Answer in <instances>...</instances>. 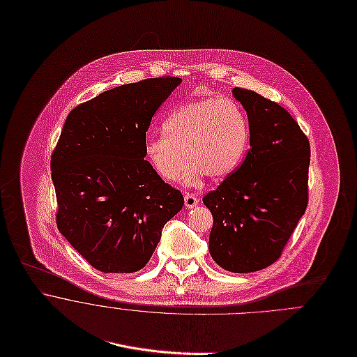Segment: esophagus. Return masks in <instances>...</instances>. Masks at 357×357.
<instances>
[{
	"mask_svg": "<svg viewBox=\"0 0 357 357\" xmlns=\"http://www.w3.org/2000/svg\"><path fill=\"white\" fill-rule=\"evenodd\" d=\"M197 204H199V199L195 195H189V193L185 195V206L188 208H195Z\"/></svg>",
	"mask_w": 357,
	"mask_h": 357,
	"instance_id": "34e87169",
	"label": "esophagus"
}]
</instances>
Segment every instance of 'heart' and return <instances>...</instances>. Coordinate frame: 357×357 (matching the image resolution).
I'll return each mask as SVG.
<instances>
[{
  "instance_id": "heart-1",
  "label": "heart",
  "mask_w": 357,
  "mask_h": 357,
  "mask_svg": "<svg viewBox=\"0 0 357 357\" xmlns=\"http://www.w3.org/2000/svg\"><path fill=\"white\" fill-rule=\"evenodd\" d=\"M250 142L248 120L231 99L208 98L188 102L164 121V132L147 134L144 154L165 181L176 176L185 162L181 182L200 185L229 178L243 161Z\"/></svg>"
}]
</instances>
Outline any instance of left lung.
Listing matches in <instances>:
<instances>
[{"label":"left lung","instance_id":"1","mask_svg":"<svg viewBox=\"0 0 357 357\" xmlns=\"http://www.w3.org/2000/svg\"><path fill=\"white\" fill-rule=\"evenodd\" d=\"M233 95L247 112L250 149L203 203L214 216L213 259L225 271L251 273L280 258L305 214L310 146L276 102L243 88H233Z\"/></svg>","mask_w":357,"mask_h":357}]
</instances>
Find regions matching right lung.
Wrapping results in <instances>:
<instances>
[{
    "mask_svg": "<svg viewBox=\"0 0 357 357\" xmlns=\"http://www.w3.org/2000/svg\"><path fill=\"white\" fill-rule=\"evenodd\" d=\"M181 82L158 77L116 86L65 121L51 157L56 225L100 272L141 271L164 225L183 207L182 193L144 160L151 117Z\"/></svg>",
    "mask_w": 357,
    "mask_h": 357,
    "instance_id": "add662e5",
    "label": "right lung"
}]
</instances>
